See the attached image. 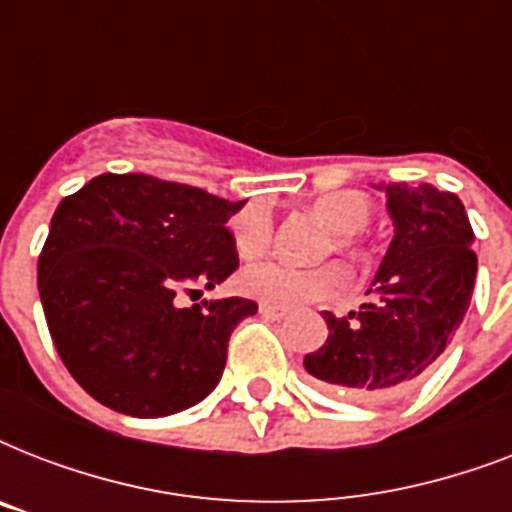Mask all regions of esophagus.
<instances>
[{
  "label": "esophagus",
  "instance_id": "obj_1",
  "mask_svg": "<svg viewBox=\"0 0 512 512\" xmlns=\"http://www.w3.org/2000/svg\"><path fill=\"white\" fill-rule=\"evenodd\" d=\"M260 316H265V319H271V321H281L284 316H287V311H281V308H273V305L260 303Z\"/></svg>",
  "mask_w": 512,
  "mask_h": 512
}]
</instances>
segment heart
Returning <instances> with one entry per match:
<instances>
[{"mask_svg":"<svg viewBox=\"0 0 512 512\" xmlns=\"http://www.w3.org/2000/svg\"><path fill=\"white\" fill-rule=\"evenodd\" d=\"M313 212L332 228V239L324 241L321 255L332 249L337 252H358V233L372 220V204L358 191H329L313 201ZM233 247L241 257L263 255L273 236V223L265 207H247L233 217ZM348 284V271L340 263H321L311 268H297L289 263H257L244 268L239 276L241 295L260 300L276 308H297V305L324 300L337 295Z\"/></svg>","mask_w":512,"mask_h":512,"instance_id":"obj_1","label":"heart"}]
</instances>
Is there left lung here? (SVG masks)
<instances>
[{
    "mask_svg": "<svg viewBox=\"0 0 512 512\" xmlns=\"http://www.w3.org/2000/svg\"><path fill=\"white\" fill-rule=\"evenodd\" d=\"M396 236L374 276L372 303L324 311L329 335L305 356L321 388L356 401L404 393L428 372L465 319L476 284L473 228L462 201L430 183H380Z\"/></svg>",
    "mask_w": 512,
    "mask_h": 512,
    "instance_id": "1",
    "label": "left lung"
}]
</instances>
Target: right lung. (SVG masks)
<instances>
[{
    "label": "right lung",
    "instance_id": "add662e5",
    "mask_svg": "<svg viewBox=\"0 0 512 512\" xmlns=\"http://www.w3.org/2000/svg\"><path fill=\"white\" fill-rule=\"evenodd\" d=\"M244 207L151 175H106L60 201L39 255V297L58 356L108 409L167 417L207 398L228 340L257 305L215 289L239 268L225 228Z\"/></svg>",
    "mask_w": 512,
    "mask_h": 512
}]
</instances>
